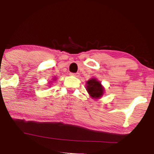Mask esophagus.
<instances>
[{"mask_svg":"<svg viewBox=\"0 0 154 154\" xmlns=\"http://www.w3.org/2000/svg\"><path fill=\"white\" fill-rule=\"evenodd\" d=\"M70 75L75 76V77H78L79 74L78 73H71V74H70Z\"/></svg>","mask_w":154,"mask_h":154,"instance_id":"obj_1","label":"esophagus"}]
</instances>
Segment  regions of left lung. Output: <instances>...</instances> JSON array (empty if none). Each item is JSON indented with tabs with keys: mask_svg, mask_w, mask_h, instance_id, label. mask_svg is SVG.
<instances>
[{
	"mask_svg": "<svg viewBox=\"0 0 154 154\" xmlns=\"http://www.w3.org/2000/svg\"><path fill=\"white\" fill-rule=\"evenodd\" d=\"M86 90L93 98L98 99L101 98L104 93V88L101 83L95 78H92L86 82Z\"/></svg>",
	"mask_w": 154,
	"mask_h": 154,
	"instance_id": "obj_1",
	"label": "left lung"
}]
</instances>
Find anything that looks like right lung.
I'll return each instance as SVG.
<instances>
[{
    "label": "right lung",
    "instance_id": "obj_1",
    "mask_svg": "<svg viewBox=\"0 0 154 154\" xmlns=\"http://www.w3.org/2000/svg\"><path fill=\"white\" fill-rule=\"evenodd\" d=\"M54 79H55V78H54Z\"/></svg>",
    "mask_w": 154,
    "mask_h": 154
}]
</instances>
